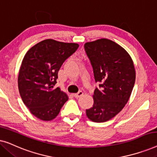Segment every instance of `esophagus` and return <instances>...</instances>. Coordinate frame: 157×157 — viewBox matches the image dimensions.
Returning <instances> with one entry per match:
<instances>
[{"mask_svg": "<svg viewBox=\"0 0 157 157\" xmlns=\"http://www.w3.org/2000/svg\"><path fill=\"white\" fill-rule=\"evenodd\" d=\"M83 93L81 91H78V93H76V94H74V96L75 98H79V97H81V96H83Z\"/></svg>", "mask_w": 157, "mask_h": 157, "instance_id": "esophagus-1", "label": "esophagus"}]
</instances>
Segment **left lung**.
Returning a JSON list of instances; mask_svg holds the SVG:
<instances>
[{
    "instance_id": "1",
    "label": "left lung",
    "mask_w": 157,
    "mask_h": 157,
    "mask_svg": "<svg viewBox=\"0 0 157 157\" xmlns=\"http://www.w3.org/2000/svg\"><path fill=\"white\" fill-rule=\"evenodd\" d=\"M84 49L96 83L94 105L86 116L94 122L109 121L122 110L134 88L136 72L129 54L112 40L101 38L86 43Z\"/></svg>"
}]
</instances>
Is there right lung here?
I'll return each mask as SVG.
<instances>
[{
	"mask_svg": "<svg viewBox=\"0 0 157 157\" xmlns=\"http://www.w3.org/2000/svg\"><path fill=\"white\" fill-rule=\"evenodd\" d=\"M78 46L46 39L29 49L23 58L18 78L19 93L24 104L38 119H55L68 101V96L54 86L62 64Z\"/></svg>",
	"mask_w": 157,
	"mask_h": 157,
	"instance_id": "right-lung-1",
	"label": "right lung"
}]
</instances>
